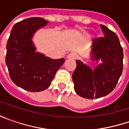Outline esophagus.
Wrapping results in <instances>:
<instances>
[{"instance_id": "1", "label": "esophagus", "mask_w": 129, "mask_h": 129, "mask_svg": "<svg viewBox=\"0 0 129 129\" xmlns=\"http://www.w3.org/2000/svg\"><path fill=\"white\" fill-rule=\"evenodd\" d=\"M76 57H77L76 54L74 53H70V54L67 55V59H75Z\"/></svg>"}]
</instances>
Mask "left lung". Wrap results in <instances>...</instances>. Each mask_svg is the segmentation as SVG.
<instances>
[{
	"mask_svg": "<svg viewBox=\"0 0 129 129\" xmlns=\"http://www.w3.org/2000/svg\"><path fill=\"white\" fill-rule=\"evenodd\" d=\"M104 37L92 40L91 59L102 61L92 70L81 61H76L72 74L74 88L78 95L99 98L111 92L123 72V52L117 35L106 26L101 25Z\"/></svg>",
	"mask_w": 129,
	"mask_h": 129,
	"instance_id": "1",
	"label": "left lung"
}]
</instances>
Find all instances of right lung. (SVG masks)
I'll return each instance as SVG.
<instances>
[{
    "label": "right lung",
    "instance_id": "1",
    "mask_svg": "<svg viewBox=\"0 0 129 129\" xmlns=\"http://www.w3.org/2000/svg\"><path fill=\"white\" fill-rule=\"evenodd\" d=\"M48 21L39 17L16 23L6 45V63L10 77L17 86L30 92H40L51 85L64 59H53L36 52L32 37Z\"/></svg>",
    "mask_w": 129,
    "mask_h": 129
}]
</instances>
